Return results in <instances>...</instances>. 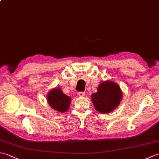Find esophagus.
I'll use <instances>...</instances> for the list:
<instances>
[{
	"instance_id": "obj_1",
	"label": "esophagus",
	"mask_w": 159,
	"mask_h": 159,
	"mask_svg": "<svg viewBox=\"0 0 159 159\" xmlns=\"http://www.w3.org/2000/svg\"><path fill=\"white\" fill-rule=\"evenodd\" d=\"M85 92H84L78 93V96L80 97H83V96H85Z\"/></svg>"
}]
</instances>
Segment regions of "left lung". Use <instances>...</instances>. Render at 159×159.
Instances as JSON below:
<instances>
[{
	"label": "left lung",
	"mask_w": 159,
	"mask_h": 159,
	"mask_svg": "<svg viewBox=\"0 0 159 159\" xmlns=\"http://www.w3.org/2000/svg\"><path fill=\"white\" fill-rule=\"evenodd\" d=\"M122 98L120 87L113 81L107 80L100 84L97 92L92 95V100L96 111L109 113L117 108Z\"/></svg>",
	"instance_id": "1"
}]
</instances>
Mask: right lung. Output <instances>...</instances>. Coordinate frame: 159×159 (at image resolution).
<instances>
[{
	"instance_id": "right-lung-1",
	"label": "right lung",
	"mask_w": 159,
	"mask_h": 159,
	"mask_svg": "<svg viewBox=\"0 0 159 159\" xmlns=\"http://www.w3.org/2000/svg\"><path fill=\"white\" fill-rule=\"evenodd\" d=\"M49 105L58 112L63 113L69 109L71 98L66 96L60 88H54L47 95Z\"/></svg>"
}]
</instances>
